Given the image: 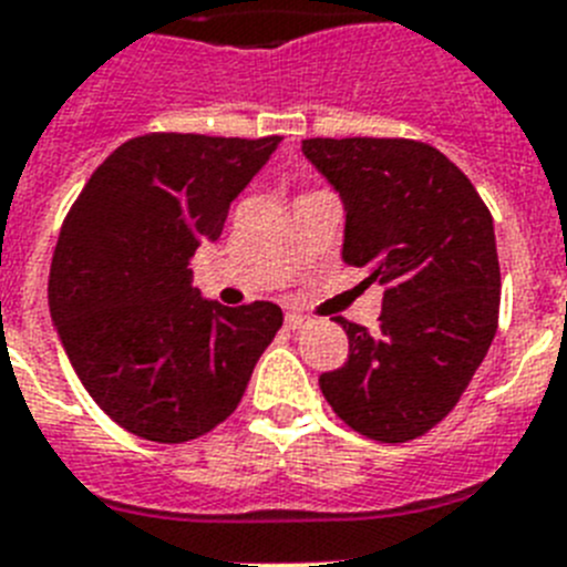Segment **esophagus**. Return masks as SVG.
<instances>
[{
  "instance_id": "obj_1",
  "label": "esophagus",
  "mask_w": 567,
  "mask_h": 567,
  "mask_svg": "<svg viewBox=\"0 0 567 567\" xmlns=\"http://www.w3.org/2000/svg\"><path fill=\"white\" fill-rule=\"evenodd\" d=\"M312 320L307 318V315H298V312H289L287 315V327L289 329H307Z\"/></svg>"
}]
</instances>
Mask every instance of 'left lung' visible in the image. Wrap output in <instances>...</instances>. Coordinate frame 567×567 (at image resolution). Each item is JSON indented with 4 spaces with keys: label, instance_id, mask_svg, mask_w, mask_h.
<instances>
[{
    "label": "left lung",
    "instance_id": "1",
    "mask_svg": "<svg viewBox=\"0 0 567 567\" xmlns=\"http://www.w3.org/2000/svg\"><path fill=\"white\" fill-rule=\"evenodd\" d=\"M300 150L343 202V260L385 287L374 332L334 318L349 358L320 374V392L363 437H420L457 405L497 334L494 218L423 142L307 138Z\"/></svg>",
    "mask_w": 567,
    "mask_h": 567
}]
</instances>
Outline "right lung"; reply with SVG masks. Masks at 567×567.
Returning a JSON list of instances; mask_svg holds the SVG:
<instances>
[{
    "label": "right lung",
    "mask_w": 567,
    "mask_h": 567,
    "mask_svg": "<svg viewBox=\"0 0 567 567\" xmlns=\"http://www.w3.org/2000/svg\"><path fill=\"white\" fill-rule=\"evenodd\" d=\"M280 135L130 138L90 175L50 264V318L90 398L135 437L187 443L229 417L284 323L280 307H221L189 258Z\"/></svg>",
    "instance_id": "1"
}]
</instances>
